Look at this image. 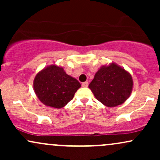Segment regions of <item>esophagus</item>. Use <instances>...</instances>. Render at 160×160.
Returning a JSON list of instances; mask_svg holds the SVG:
<instances>
[{
    "instance_id": "34e87169",
    "label": "esophagus",
    "mask_w": 160,
    "mask_h": 160,
    "mask_svg": "<svg viewBox=\"0 0 160 160\" xmlns=\"http://www.w3.org/2000/svg\"><path fill=\"white\" fill-rule=\"evenodd\" d=\"M82 87H87V86H88V82L86 81V82H82Z\"/></svg>"
}]
</instances>
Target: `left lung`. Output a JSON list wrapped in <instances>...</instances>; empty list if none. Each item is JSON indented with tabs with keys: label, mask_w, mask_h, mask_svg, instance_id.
<instances>
[{
	"label": "left lung",
	"mask_w": 160,
	"mask_h": 160,
	"mask_svg": "<svg viewBox=\"0 0 160 160\" xmlns=\"http://www.w3.org/2000/svg\"><path fill=\"white\" fill-rule=\"evenodd\" d=\"M89 88L101 103L114 108L129 98L133 89L132 77L123 68L112 62L98 70Z\"/></svg>",
	"instance_id": "left-lung-1"
}]
</instances>
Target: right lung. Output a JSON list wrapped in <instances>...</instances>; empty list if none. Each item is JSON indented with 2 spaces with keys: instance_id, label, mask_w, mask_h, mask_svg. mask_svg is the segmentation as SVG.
<instances>
[{
  "instance_id": "right-lung-1",
  "label": "right lung",
  "mask_w": 160,
  "mask_h": 160,
  "mask_svg": "<svg viewBox=\"0 0 160 160\" xmlns=\"http://www.w3.org/2000/svg\"><path fill=\"white\" fill-rule=\"evenodd\" d=\"M81 86L77 79L66 74L61 66L50 65L40 70L33 82L38 99L48 107L60 109L74 98Z\"/></svg>"
}]
</instances>
